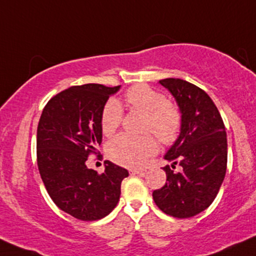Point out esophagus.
Masks as SVG:
<instances>
[{"label": "esophagus", "mask_w": 256, "mask_h": 256, "mask_svg": "<svg viewBox=\"0 0 256 256\" xmlns=\"http://www.w3.org/2000/svg\"><path fill=\"white\" fill-rule=\"evenodd\" d=\"M131 175H140V174H143V170L141 169H130Z\"/></svg>", "instance_id": "34e87169"}]
</instances>
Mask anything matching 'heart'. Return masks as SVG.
<instances>
[{
	"mask_svg": "<svg viewBox=\"0 0 256 256\" xmlns=\"http://www.w3.org/2000/svg\"><path fill=\"white\" fill-rule=\"evenodd\" d=\"M131 108L146 115L144 128L150 130L162 143L175 141L181 126V118L175 106L166 102L164 94L146 85L131 87L126 92ZM122 108L115 100L106 102L100 118L104 134H112L122 122ZM156 150V142L150 134L134 137L119 134L106 146L109 158L124 166H140Z\"/></svg>",
	"mask_w": 256,
	"mask_h": 256,
	"instance_id": "heart-1",
	"label": "heart"
}]
</instances>
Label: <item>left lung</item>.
Instances as JSON below:
<instances>
[{
    "label": "left lung",
    "mask_w": 256,
    "mask_h": 256,
    "mask_svg": "<svg viewBox=\"0 0 256 256\" xmlns=\"http://www.w3.org/2000/svg\"><path fill=\"white\" fill-rule=\"evenodd\" d=\"M159 84L175 98L181 114L180 134L165 153L172 162L164 166L166 182L153 192L162 212L187 218L204 212L214 202L227 166L226 130L218 108L206 92L181 78H164Z\"/></svg>",
    "instance_id": "obj_1"
}]
</instances>
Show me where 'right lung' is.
<instances>
[{"instance_id":"1","label":"right lung","mask_w":256,"mask_h":256,"mask_svg":"<svg viewBox=\"0 0 256 256\" xmlns=\"http://www.w3.org/2000/svg\"><path fill=\"white\" fill-rule=\"evenodd\" d=\"M120 86H72L50 98L38 126V165L54 204L82 221L104 218L116 206L128 171L106 160L104 172L87 169L86 160L102 143L100 118Z\"/></svg>"}]
</instances>
